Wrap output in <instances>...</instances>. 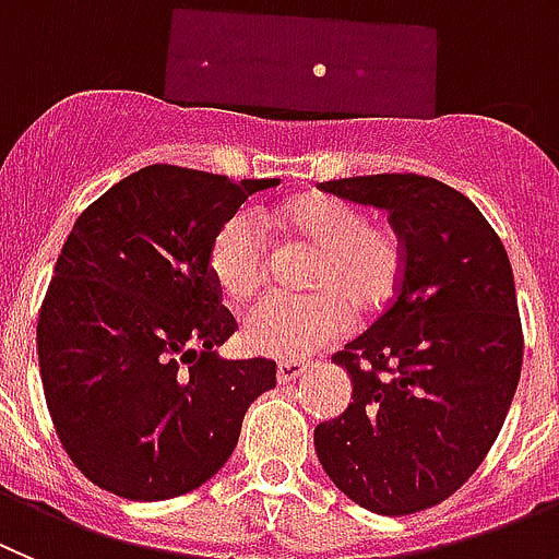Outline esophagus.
<instances>
[{
	"label": "esophagus",
	"mask_w": 559,
	"mask_h": 559,
	"mask_svg": "<svg viewBox=\"0 0 559 559\" xmlns=\"http://www.w3.org/2000/svg\"><path fill=\"white\" fill-rule=\"evenodd\" d=\"M306 373V365H300V361H278V384H289V381H295L298 376Z\"/></svg>",
	"instance_id": "34e87169"
}]
</instances>
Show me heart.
Listing matches in <instances>:
<instances>
[{"label": "heart", "instance_id": "b5f03b06", "mask_svg": "<svg viewBox=\"0 0 559 559\" xmlns=\"http://www.w3.org/2000/svg\"><path fill=\"white\" fill-rule=\"evenodd\" d=\"M281 236L314 248L306 264V295H273L245 317V345L273 359H300L345 334L350 309L381 311L404 281V239L390 223L367 219L365 211L334 194L289 198L273 217ZM205 264L214 286L236 306L264 289L270 253L259 223L236 211L219 223Z\"/></svg>", "mask_w": 559, "mask_h": 559}]
</instances>
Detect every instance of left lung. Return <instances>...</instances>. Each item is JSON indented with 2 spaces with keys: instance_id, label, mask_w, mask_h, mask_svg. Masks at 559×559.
I'll use <instances>...</instances> for the list:
<instances>
[{
  "instance_id": "1",
  "label": "left lung",
  "mask_w": 559,
  "mask_h": 559,
  "mask_svg": "<svg viewBox=\"0 0 559 559\" xmlns=\"http://www.w3.org/2000/svg\"><path fill=\"white\" fill-rule=\"evenodd\" d=\"M386 209L404 239L395 298L334 354L354 401L314 429L320 465L348 499L412 515L460 490L510 412L524 331L499 234L462 192L415 173L317 183Z\"/></svg>"
}]
</instances>
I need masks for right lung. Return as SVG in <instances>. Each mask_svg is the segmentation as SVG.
<instances>
[{"label":"right lung","instance_id":"right-lung-1","mask_svg":"<svg viewBox=\"0 0 559 559\" xmlns=\"http://www.w3.org/2000/svg\"><path fill=\"white\" fill-rule=\"evenodd\" d=\"M275 183L153 164L110 186L67 236L35 342L55 431L103 490L164 501L200 487L275 386L273 359L214 354L236 320L205 264L219 223Z\"/></svg>","mask_w":559,"mask_h":559}]
</instances>
